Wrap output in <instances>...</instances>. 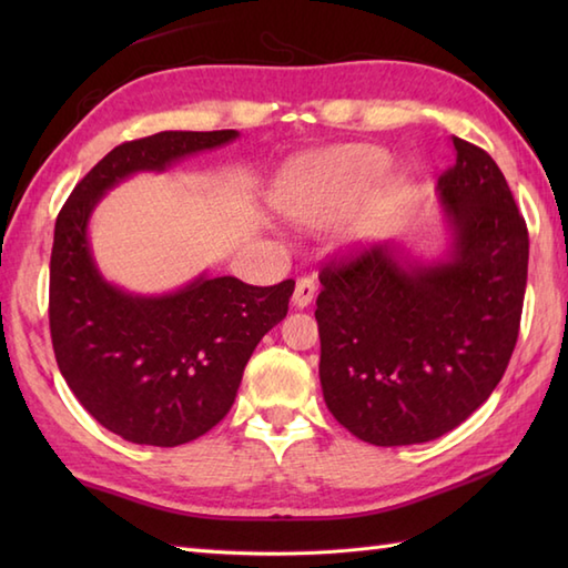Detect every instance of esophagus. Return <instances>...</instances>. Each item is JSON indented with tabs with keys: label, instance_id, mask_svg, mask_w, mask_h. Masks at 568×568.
I'll return each instance as SVG.
<instances>
[{
	"label": "esophagus",
	"instance_id": "esophagus-1",
	"mask_svg": "<svg viewBox=\"0 0 568 568\" xmlns=\"http://www.w3.org/2000/svg\"><path fill=\"white\" fill-rule=\"evenodd\" d=\"M315 293H317L315 281H312V277H300V281L295 283L293 305H295L297 310H305V307L312 303V297H315Z\"/></svg>",
	"mask_w": 568,
	"mask_h": 568
}]
</instances>
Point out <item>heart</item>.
<instances>
[{
    "label": "heart",
    "mask_w": 568,
    "mask_h": 568,
    "mask_svg": "<svg viewBox=\"0 0 568 568\" xmlns=\"http://www.w3.org/2000/svg\"><path fill=\"white\" fill-rule=\"evenodd\" d=\"M388 171L390 155L378 146H334L287 165L273 202L295 224L322 226L358 207L376 189L368 212L348 232L352 241H366L381 234L413 200V180L407 175L385 179Z\"/></svg>",
    "instance_id": "1"
}]
</instances>
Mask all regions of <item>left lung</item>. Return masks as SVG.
Returning a JSON list of instances; mask_svg holds the SVG:
<instances>
[{"label": "left lung", "instance_id": "left-lung-1", "mask_svg": "<svg viewBox=\"0 0 568 568\" xmlns=\"http://www.w3.org/2000/svg\"><path fill=\"white\" fill-rule=\"evenodd\" d=\"M452 141L456 163L437 183V256L393 241L320 275L324 403L376 446L432 442L462 425L496 390L520 332L525 220L496 161Z\"/></svg>", "mask_w": 568, "mask_h": 568}]
</instances>
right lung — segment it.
<instances>
[{
  "label": "right lung",
  "instance_id": "obj_1",
  "mask_svg": "<svg viewBox=\"0 0 568 568\" xmlns=\"http://www.w3.org/2000/svg\"><path fill=\"white\" fill-rule=\"evenodd\" d=\"M236 139L234 129L161 131L122 143L55 220L48 315L58 368L80 405L126 442L178 446L210 432L232 409L253 348L287 315L295 281L256 287L202 271L171 293H131L98 268L92 212L131 175Z\"/></svg>",
  "mask_w": 568,
  "mask_h": 568
}]
</instances>
